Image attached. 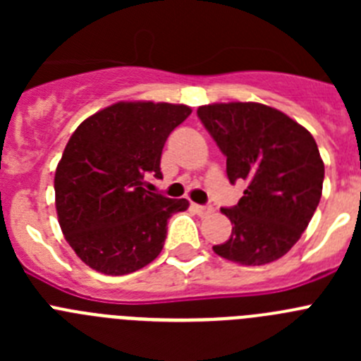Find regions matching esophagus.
Here are the masks:
<instances>
[{
  "instance_id": "1",
  "label": "esophagus",
  "mask_w": 361,
  "mask_h": 361,
  "mask_svg": "<svg viewBox=\"0 0 361 361\" xmlns=\"http://www.w3.org/2000/svg\"><path fill=\"white\" fill-rule=\"evenodd\" d=\"M191 208H193V212H197V215L200 216H206L209 215V213H213L212 206H202V204H191Z\"/></svg>"
}]
</instances>
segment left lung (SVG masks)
Returning <instances> with one entry per match:
<instances>
[{
  "mask_svg": "<svg viewBox=\"0 0 361 361\" xmlns=\"http://www.w3.org/2000/svg\"><path fill=\"white\" fill-rule=\"evenodd\" d=\"M197 116L226 155L229 183H247L237 206L220 209L233 229L213 251L242 266L283 257L320 202L324 161L317 141L291 117L260 103L206 104Z\"/></svg>",
  "mask_w": 361,
  "mask_h": 361,
  "instance_id": "obj_1",
  "label": "left lung"
}]
</instances>
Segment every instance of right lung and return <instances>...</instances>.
Here are the masks:
<instances>
[{
	"label": "right lung",
	"instance_id": "1",
	"mask_svg": "<svg viewBox=\"0 0 361 361\" xmlns=\"http://www.w3.org/2000/svg\"><path fill=\"white\" fill-rule=\"evenodd\" d=\"M190 114L186 104L116 103L72 133L54 190L63 235L86 266L119 276L159 257L168 219L190 202L152 193L146 177H162L166 139Z\"/></svg>",
	"mask_w": 361,
	"mask_h": 361
}]
</instances>
